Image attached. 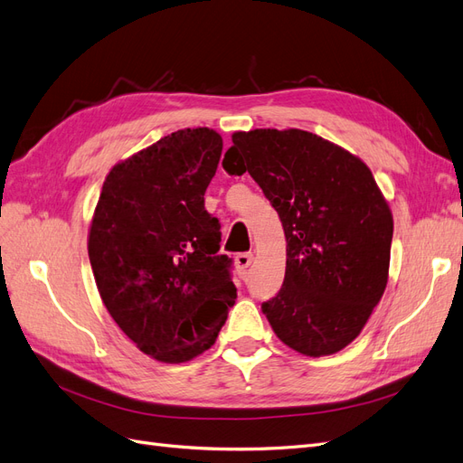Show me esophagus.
Returning <instances> with one entry per match:
<instances>
[{
    "label": "esophagus",
    "instance_id": "1",
    "mask_svg": "<svg viewBox=\"0 0 463 463\" xmlns=\"http://www.w3.org/2000/svg\"><path fill=\"white\" fill-rule=\"evenodd\" d=\"M250 262H253V253H240L235 257V266L240 272H245L250 266Z\"/></svg>",
    "mask_w": 463,
    "mask_h": 463
}]
</instances>
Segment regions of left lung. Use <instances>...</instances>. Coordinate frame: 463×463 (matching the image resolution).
<instances>
[{"label":"left lung","instance_id":"1","mask_svg":"<svg viewBox=\"0 0 463 463\" xmlns=\"http://www.w3.org/2000/svg\"><path fill=\"white\" fill-rule=\"evenodd\" d=\"M232 141L223 170L250 174L288 243L282 289L262 313L296 352H340L361 334L388 282L394 220L386 199L365 162L309 131H237Z\"/></svg>","mask_w":463,"mask_h":463}]
</instances>
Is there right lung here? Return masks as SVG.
Masks as SVG:
<instances>
[{"mask_svg": "<svg viewBox=\"0 0 463 463\" xmlns=\"http://www.w3.org/2000/svg\"><path fill=\"white\" fill-rule=\"evenodd\" d=\"M220 154L214 129L167 135L111 167L92 216L89 259L106 309L162 363L206 352L237 298L220 222L204 210Z\"/></svg>", "mask_w": 463, "mask_h": 463, "instance_id": "obj_1", "label": "right lung"}]
</instances>
